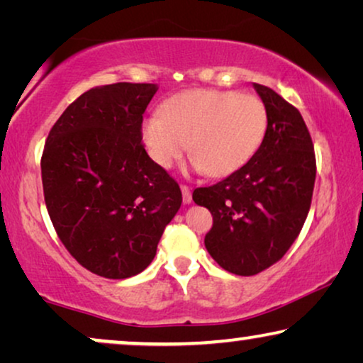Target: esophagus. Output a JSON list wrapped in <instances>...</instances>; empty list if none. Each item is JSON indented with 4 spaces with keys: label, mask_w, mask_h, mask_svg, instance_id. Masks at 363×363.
I'll use <instances>...</instances> for the list:
<instances>
[{
    "label": "esophagus",
    "mask_w": 363,
    "mask_h": 363,
    "mask_svg": "<svg viewBox=\"0 0 363 363\" xmlns=\"http://www.w3.org/2000/svg\"><path fill=\"white\" fill-rule=\"evenodd\" d=\"M182 195H183V203H185V205H190V203L193 201V198H191L190 188H188L186 185H182Z\"/></svg>",
    "instance_id": "1"
}]
</instances>
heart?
<instances>
[{
  "label": "heart",
  "instance_id": "heart-1",
  "mask_svg": "<svg viewBox=\"0 0 363 363\" xmlns=\"http://www.w3.org/2000/svg\"><path fill=\"white\" fill-rule=\"evenodd\" d=\"M267 112L252 94L191 89L167 99L162 113L145 117L140 140L152 162L170 168L186 150L191 165L210 177L241 168L259 148Z\"/></svg>",
  "mask_w": 363,
  "mask_h": 363
}]
</instances>
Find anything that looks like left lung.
I'll return each mask as SVG.
<instances>
[{"label":"left lung","instance_id":"1","mask_svg":"<svg viewBox=\"0 0 363 363\" xmlns=\"http://www.w3.org/2000/svg\"><path fill=\"white\" fill-rule=\"evenodd\" d=\"M267 127L250 162L225 180L193 191L213 215L205 246L223 269L255 276L281 259L304 226L315 182V155L304 118L272 89L252 84Z\"/></svg>","mask_w":363,"mask_h":363}]
</instances>
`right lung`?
<instances>
[{
    "label": "right lung",
    "mask_w": 363,
    "mask_h": 363,
    "mask_svg": "<svg viewBox=\"0 0 363 363\" xmlns=\"http://www.w3.org/2000/svg\"><path fill=\"white\" fill-rule=\"evenodd\" d=\"M157 84L117 82L84 92L57 118L41 158L54 230L79 264L107 279L142 272L157 255L182 191L140 140Z\"/></svg>",
    "instance_id": "add662e5"
}]
</instances>
